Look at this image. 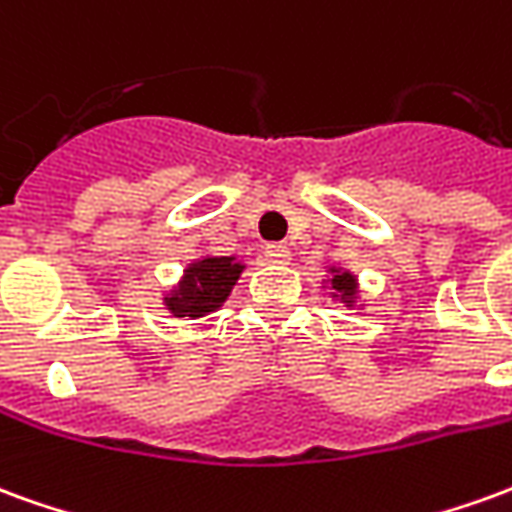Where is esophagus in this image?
I'll use <instances>...</instances> for the list:
<instances>
[{
	"label": "esophagus",
	"mask_w": 512,
	"mask_h": 512,
	"mask_svg": "<svg viewBox=\"0 0 512 512\" xmlns=\"http://www.w3.org/2000/svg\"><path fill=\"white\" fill-rule=\"evenodd\" d=\"M263 257H266L268 263H274V266H285V263H290V249L285 244H268Z\"/></svg>",
	"instance_id": "esophagus-1"
}]
</instances>
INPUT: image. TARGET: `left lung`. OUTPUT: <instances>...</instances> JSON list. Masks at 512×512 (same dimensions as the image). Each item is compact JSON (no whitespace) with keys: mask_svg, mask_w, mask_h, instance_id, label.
<instances>
[{"mask_svg":"<svg viewBox=\"0 0 512 512\" xmlns=\"http://www.w3.org/2000/svg\"><path fill=\"white\" fill-rule=\"evenodd\" d=\"M329 285H332V296L334 299H340L345 307H354L356 296H359V282L351 271H343V268H332V279H329Z\"/></svg>","mask_w":512,"mask_h":512,"instance_id":"1","label":"left lung"}]
</instances>
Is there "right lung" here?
Instances as JSON below:
<instances>
[{"instance_id": "right-lung-1", "label": "right lung", "mask_w": 512, "mask_h": 512, "mask_svg": "<svg viewBox=\"0 0 512 512\" xmlns=\"http://www.w3.org/2000/svg\"><path fill=\"white\" fill-rule=\"evenodd\" d=\"M244 271V263L235 257H200L183 268L178 288L164 293V307L175 318H202L222 307L233 293L235 282Z\"/></svg>"}]
</instances>
